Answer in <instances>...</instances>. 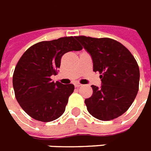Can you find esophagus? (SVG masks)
I'll return each instance as SVG.
<instances>
[{
  "instance_id": "1",
  "label": "esophagus",
  "mask_w": 151,
  "mask_h": 151,
  "mask_svg": "<svg viewBox=\"0 0 151 151\" xmlns=\"http://www.w3.org/2000/svg\"><path fill=\"white\" fill-rule=\"evenodd\" d=\"M74 85H75L76 88H79V87H81L83 85H81V83H79V82H76L75 84H74Z\"/></svg>"
}]
</instances>
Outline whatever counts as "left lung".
Segmentation results:
<instances>
[{
	"label": "left lung",
	"instance_id": "1",
	"mask_svg": "<svg viewBox=\"0 0 151 151\" xmlns=\"http://www.w3.org/2000/svg\"><path fill=\"white\" fill-rule=\"evenodd\" d=\"M92 59L93 71L101 75L100 88L85 100L88 111L101 120L110 121L126 112L139 90V69L134 56L114 39L75 37Z\"/></svg>",
	"mask_w": 151,
	"mask_h": 151
}]
</instances>
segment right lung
Masks as SVG:
<instances>
[{
    "mask_svg": "<svg viewBox=\"0 0 151 151\" xmlns=\"http://www.w3.org/2000/svg\"><path fill=\"white\" fill-rule=\"evenodd\" d=\"M75 37L41 41L29 47L15 66L12 83L16 100L27 114L43 122L59 118L65 111L74 85L55 83L61 58L70 51H80Z\"/></svg>",
    "mask_w": 151,
    "mask_h": 151,
    "instance_id": "right-lung-1",
    "label": "right lung"
}]
</instances>
